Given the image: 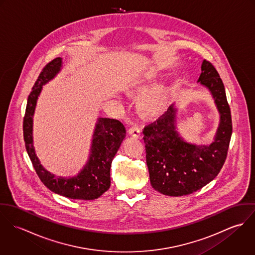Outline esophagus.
<instances>
[{"label": "esophagus", "instance_id": "34e87169", "mask_svg": "<svg viewBox=\"0 0 255 255\" xmlns=\"http://www.w3.org/2000/svg\"><path fill=\"white\" fill-rule=\"evenodd\" d=\"M128 134L134 138H140V128L138 127H132L128 129Z\"/></svg>", "mask_w": 255, "mask_h": 255}]
</instances>
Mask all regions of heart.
<instances>
[{
    "mask_svg": "<svg viewBox=\"0 0 255 255\" xmlns=\"http://www.w3.org/2000/svg\"><path fill=\"white\" fill-rule=\"evenodd\" d=\"M171 89L160 86L143 94L138 101V111L147 119L160 116L167 106Z\"/></svg>",
    "mask_w": 255,
    "mask_h": 255,
    "instance_id": "obj_1",
    "label": "heart"
}]
</instances>
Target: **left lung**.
Here are the masks:
<instances>
[{"label": "left lung", "mask_w": 255, "mask_h": 255, "mask_svg": "<svg viewBox=\"0 0 255 255\" xmlns=\"http://www.w3.org/2000/svg\"><path fill=\"white\" fill-rule=\"evenodd\" d=\"M211 92L220 114V124L209 145L185 142L176 130L177 109L170 106L143 129L146 163L152 187L169 196L190 194L213 181L227 158L232 136V117L223 81L206 60L197 80Z\"/></svg>", "instance_id": "1"}]
</instances>
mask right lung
<instances>
[{
  "label": "right lung",
  "mask_w": 255,
  "mask_h": 255,
  "mask_svg": "<svg viewBox=\"0 0 255 255\" xmlns=\"http://www.w3.org/2000/svg\"><path fill=\"white\" fill-rule=\"evenodd\" d=\"M62 64V58H56L48 63L39 74L28 96L23 118L25 147L39 179L50 190L72 199L92 200L109 189L111 164L126 136V128L118 120L99 118L93 132L88 161L73 178H58L43 168L33 147V115L42 86L59 73Z\"/></svg>",
  "instance_id": "obj_1"
}]
</instances>
